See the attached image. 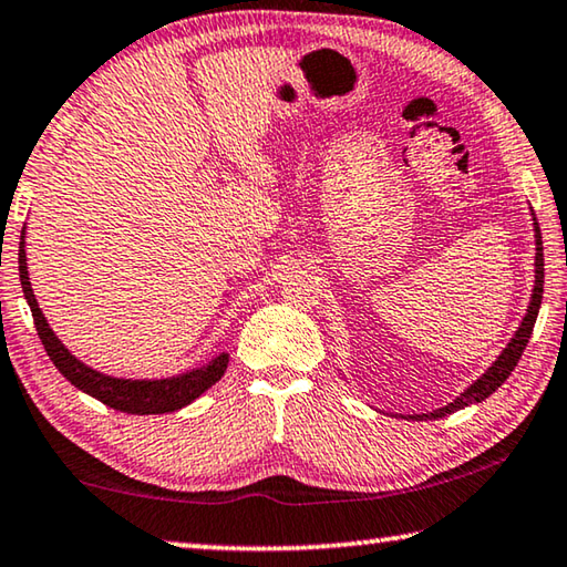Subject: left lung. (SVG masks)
Returning a JSON list of instances; mask_svg holds the SVG:
<instances>
[{"label": "left lung", "mask_w": 567, "mask_h": 567, "mask_svg": "<svg viewBox=\"0 0 567 567\" xmlns=\"http://www.w3.org/2000/svg\"><path fill=\"white\" fill-rule=\"evenodd\" d=\"M533 221H535V287H533V298H529L527 305V312L523 322H519V328L512 340L507 343V348L502 350L497 361H494L487 371H484L477 381H474L470 389H466L462 396H456L452 403H446V406L436 409V411H429V413H413L411 419L416 421H426V419H442L446 413H454L464 406H470V403H482L487 396H492L494 391L499 389L502 383L509 379V373L515 371V365L519 358L525 353V346L529 336H533V328H535V320H537V312H540V302H543V282H545V259H543V235H540V224H537L535 214H533Z\"/></svg>", "instance_id": "obj_1"}]
</instances>
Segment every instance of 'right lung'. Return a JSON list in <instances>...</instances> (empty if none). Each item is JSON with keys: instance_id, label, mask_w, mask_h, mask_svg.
<instances>
[{"instance_id": "1", "label": "right lung", "mask_w": 567, "mask_h": 567, "mask_svg": "<svg viewBox=\"0 0 567 567\" xmlns=\"http://www.w3.org/2000/svg\"><path fill=\"white\" fill-rule=\"evenodd\" d=\"M20 280H22V292L24 300L30 305L34 328H38V336L42 340L44 350H48L50 361L55 363L58 371L65 375V379L80 389L87 396L103 401L105 406L123 413H138V416H148V413H171L188 406V403L196 401L204 391H209L214 383H217L224 371H227L229 353H219L212 358L209 363L202 368H194V371L171 375V379L161 381H131V379H113V375H105L101 371H93V368L80 363L78 358L70 353V350L60 343V338L52 332V328L44 320L38 300H34L30 275H27V255H24V229H22V241H20Z\"/></svg>"}]
</instances>
